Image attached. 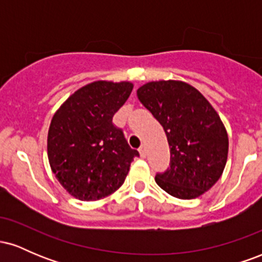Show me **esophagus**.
I'll list each match as a JSON object with an SVG mask.
<instances>
[{
  "label": "esophagus",
  "mask_w": 262,
  "mask_h": 262,
  "mask_svg": "<svg viewBox=\"0 0 262 262\" xmlns=\"http://www.w3.org/2000/svg\"><path fill=\"white\" fill-rule=\"evenodd\" d=\"M139 152H140L141 158H145V156H146V146H145V144H143V145L140 146Z\"/></svg>",
  "instance_id": "esophagus-1"
}]
</instances>
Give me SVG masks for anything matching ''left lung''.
I'll return each mask as SVG.
<instances>
[{
  "mask_svg": "<svg viewBox=\"0 0 262 262\" xmlns=\"http://www.w3.org/2000/svg\"><path fill=\"white\" fill-rule=\"evenodd\" d=\"M138 98L164 128L170 166L155 181L181 200L200 197L222 176L228 134L214 108L200 91L182 81H156L138 89Z\"/></svg>",
  "mask_w": 262,
  "mask_h": 262,
  "instance_id": "1",
  "label": "left lung"
}]
</instances>
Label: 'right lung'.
I'll return each mask as SVG.
<instances>
[{
  "label": "right lung",
  "instance_id": "obj_1",
  "mask_svg": "<svg viewBox=\"0 0 262 262\" xmlns=\"http://www.w3.org/2000/svg\"><path fill=\"white\" fill-rule=\"evenodd\" d=\"M132 90L127 81H96L77 90L54 114L48 158L71 196L81 201L110 196L123 185L132 161L139 156L112 122Z\"/></svg>",
  "mask_w": 262,
  "mask_h": 262
}]
</instances>
